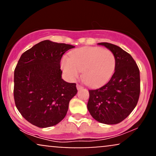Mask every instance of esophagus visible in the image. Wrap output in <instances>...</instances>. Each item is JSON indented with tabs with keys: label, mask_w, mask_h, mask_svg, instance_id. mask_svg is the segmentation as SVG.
Returning <instances> with one entry per match:
<instances>
[{
	"label": "esophagus",
	"mask_w": 156,
	"mask_h": 156,
	"mask_svg": "<svg viewBox=\"0 0 156 156\" xmlns=\"http://www.w3.org/2000/svg\"><path fill=\"white\" fill-rule=\"evenodd\" d=\"M76 88H77V89H78V90H80V89H83V87H82V86L79 85V84H77V85H76Z\"/></svg>",
	"instance_id": "obj_1"
}]
</instances>
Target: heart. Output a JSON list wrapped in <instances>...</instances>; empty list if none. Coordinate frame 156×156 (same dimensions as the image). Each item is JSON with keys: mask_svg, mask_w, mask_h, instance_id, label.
I'll list each match as a JSON object with an SVG mask.
<instances>
[{"mask_svg": "<svg viewBox=\"0 0 156 156\" xmlns=\"http://www.w3.org/2000/svg\"><path fill=\"white\" fill-rule=\"evenodd\" d=\"M62 70L70 80L82 71V78L91 87L104 85L110 80L116 67L115 55L99 47H83L70 52L61 62Z\"/></svg>", "mask_w": 156, "mask_h": 156, "instance_id": "b5f03b06", "label": "heart"}]
</instances>
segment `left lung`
<instances>
[{"label": "left lung", "instance_id": "left-lung-1", "mask_svg": "<svg viewBox=\"0 0 156 156\" xmlns=\"http://www.w3.org/2000/svg\"><path fill=\"white\" fill-rule=\"evenodd\" d=\"M99 45L115 55L116 67L110 80L101 88L89 90L87 108L95 120L106 125L121 122L136 106L140 93V75L129 53L108 42Z\"/></svg>", "mask_w": 156, "mask_h": 156}]
</instances>
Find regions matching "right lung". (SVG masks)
Listing matches in <instances>:
<instances>
[{
	"label": "right lung",
	"instance_id": "obj_1",
	"mask_svg": "<svg viewBox=\"0 0 156 156\" xmlns=\"http://www.w3.org/2000/svg\"><path fill=\"white\" fill-rule=\"evenodd\" d=\"M75 46L44 40L23 53L14 76V98L17 110L39 128L60 122L70 100L78 92L76 84L62 78V55Z\"/></svg>",
	"mask_w": 156,
	"mask_h": 156
}]
</instances>
